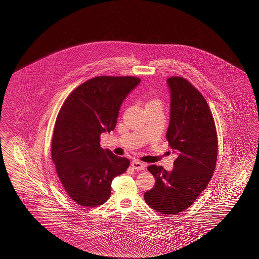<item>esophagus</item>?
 <instances>
[{
    "instance_id": "34e87169",
    "label": "esophagus",
    "mask_w": 259,
    "mask_h": 259,
    "mask_svg": "<svg viewBox=\"0 0 259 259\" xmlns=\"http://www.w3.org/2000/svg\"><path fill=\"white\" fill-rule=\"evenodd\" d=\"M131 166L133 167V169H135V170H139V171H140V170H144V169L146 168V164H145V163H143V162L138 160L132 161Z\"/></svg>"
}]
</instances>
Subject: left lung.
<instances>
[{
	"mask_svg": "<svg viewBox=\"0 0 259 259\" xmlns=\"http://www.w3.org/2000/svg\"><path fill=\"white\" fill-rule=\"evenodd\" d=\"M170 121L166 138L178 155L172 171L150 165L154 186L145 193L152 209L176 214L197 199L209 185L218 158V137L209 106L203 95L184 77L167 79Z\"/></svg>",
	"mask_w": 259,
	"mask_h": 259,
	"instance_id": "1",
	"label": "left lung"
}]
</instances>
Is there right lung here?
I'll return each instance as SVG.
<instances>
[{"mask_svg": "<svg viewBox=\"0 0 259 259\" xmlns=\"http://www.w3.org/2000/svg\"><path fill=\"white\" fill-rule=\"evenodd\" d=\"M141 79L98 76L70 94L54 126L51 156L63 189L83 207L104 204L112 180L130 165L125 157L100 147V136L114 130L119 110Z\"/></svg>", "mask_w": 259, "mask_h": 259, "instance_id": "1", "label": "right lung"}]
</instances>
